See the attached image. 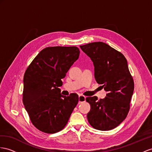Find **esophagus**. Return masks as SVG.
Wrapping results in <instances>:
<instances>
[{
    "label": "esophagus",
    "mask_w": 152,
    "mask_h": 152,
    "mask_svg": "<svg viewBox=\"0 0 152 152\" xmlns=\"http://www.w3.org/2000/svg\"><path fill=\"white\" fill-rule=\"evenodd\" d=\"M78 100H79V103H81L83 102H85V100H86V97L83 96V95H80Z\"/></svg>",
    "instance_id": "esophagus-1"
}]
</instances>
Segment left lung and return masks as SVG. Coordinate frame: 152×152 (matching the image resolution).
I'll return each mask as SVG.
<instances>
[{"instance_id":"left-lung-1","label":"left lung","mask_w":152,"mask_h":152,"mask_svg":"<svg viewBox=\"0 0 152 152\" xmlns=\"http://www.w3.org/2000/svg\"><path fill=\"white\" fill-rule=\"evenodd\" d=\"M91 58L94 67L97 83L107 92L105 98L88 97L91 104L87 114L88 123L95 129L110 130L121 123L130 109L134 83L123 54L102 42L80 45Z\"/></svg>"}]
</instances>
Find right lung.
Here are the masks:
<instances>
[{
  "label": "right lung",
  "instance_id": "obj_1",
  "mask_svg": "<svg viewBox=\"0 0 152 152\" xmlns=\"http://www.w3.org/2000/svg\"><path fill=\"white\" fill-rule=\"evenodd\" d=\"M77 47H49L42 50L24 76L23 103L34 126L54 134L67 123L78 103L76 94H61V79L78 59Z\"/></svg>",
  "mask_w": 152,
  "mask_h": 152
}]
</instances>
